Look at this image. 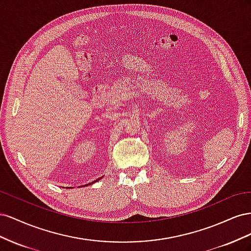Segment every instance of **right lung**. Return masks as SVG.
Returning <instances> with one entry per match:
<instances>
[{"instance_id":"add662e5","label":"right lung","mask_w":251,"mask_h":251,"mask_svg":"<svg viewBox=\"0 0 251 251\" xmlns=\"http://www.w3.org/2000/svg\"><path fill=\"white\" fill-rule=\"evenodd\" d=\"M101 178H102V177H101ZM98 180H100V179H97V180L93 181V182H92V183H94V182H96V181H98ZM92 183H89V184H87V185H91V184H92ZM85 186H86V185H85Z\"/></svg>"}]
</instances>
